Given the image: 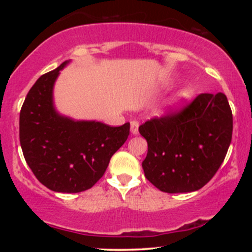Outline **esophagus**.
Wrapping results in <instances>:
<instances>
[{"label":"esophagus","mask_w":252,"mask_h":252,"mask_svg":"<svg viewBox=\"0 0 252 252\" xmlns=\"http://www.w3.org/2000/svg\"><path fill=\"white\" fill-rule=\"evenodd\" d=\"M138 124L137 121H131L130 122V130H131V134L132 135H137L138 134Z\"/></svg>","instance_id":"esophagus-1"}]
</instances>
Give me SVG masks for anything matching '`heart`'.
Here are the masks:
<instances>
[{"label": "heart", "mask_w": 252, "mask_h": 252, "mask_svg": "<svg viewBox=\"0 0 252 252\" xmlns=\"http://www.w3.org/2000/svg\"><path fill=\"white\" fill-rule=\"evenodd\" d=\"M193 98V90L192 89H184L176 94V97L173 99V102L170 103V110L174 112L180 111L185 108V106L189 104Z\"/></svg>", "instance_id": "obj_1"}]
</instances>
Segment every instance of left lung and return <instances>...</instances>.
I'll list each match as a JSON object with an SVG mask.
<instances>
[{
	"mask_svg": "<svg viewBox=\"0 0 252 252\" xmlns=\"http://www.w3.org/2000/svg\"><path fill=\"white\" fill-rule=\"evenodd\" d=\"M232 111L222 92L201 94L178 112L140 126L148 153L144 175L166 193H187L209 182L232 138Z\"/></svg>",
	"mask_w": 252,
	"mask_h": 252,
	"instance_id": "left-lung-1",
	"label": "left lung"
}]
</instances>
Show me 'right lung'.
<instances>
[{
	"label": "right lung",
	"mask_w": 252,
	"mask_h": 252,
	"mask_svg": "<svg viewBox=\"0 0 252 252\" xmlns=\"http://www.w3.org/2000/svg\"><path fill=\"white\" fill-rule=\"evenodd\" d=\"M68 63L42 74L32 86L20 111V143L26 162L43 186L78 193L104 175L111 156L128 138L130 123L110 126L60 115L54 108L53 88Z\"/></svg>",
	"instance_id": "add662e5"
}]
</instances>
